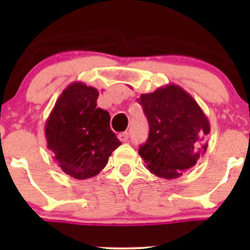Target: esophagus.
<instances>
[{
	"mask_svg": "<svg viewBox=\"0 0 250 250\" xmlns=\"http://www.w3.org/2000/svg\"><path fill=\"white\" fill-rule=\"evenodd\" d=\"M118 139H120V141H122V143H125V141H128V139H129V134L127 132L120 133L118 134Z\"/></svg>",
	"mask_w": 250,
	"mask_h": 250,
	"instance_id": "1",
	"label": "esophagus"
}]
</instances>
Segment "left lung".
I'll use <instances>...</instances> for the list:
<instances>
[{"instance_id":"1","label":"left lung","mask_w":250,"mask_h":250,"mask_svg":"<svg viewBox=\"0 0 250 250\" xmlns=\"http://www.w3.org/2000/svg\"><path fill=\"white\" fill-rule=\"evenodd\" d=\"M150 134L139 155L158 178L176 179L193 167L208 147L209 120L195 99L178 84L141 94Z\"/></svg>"}]
</instances>
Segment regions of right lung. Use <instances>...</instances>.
<instances>
[{
	"mask_svg": "<svg viewBox=\"0 0 250 250\" xmlns=\"http://www.w3.org/2000/svg\"><path fill=\"white\" fill-rule=\"evenodd\" d=\"M99 92L72 82L55 102L44 125L48 150L67 175L78 180L100 173L121 145L110 128L107 111L97 107Z\"/></svg>",
	"mask_w": 250,
	"mask_h": 250,
	"instance_id": "1",
	"label": "right lung"
}]
</instances>
